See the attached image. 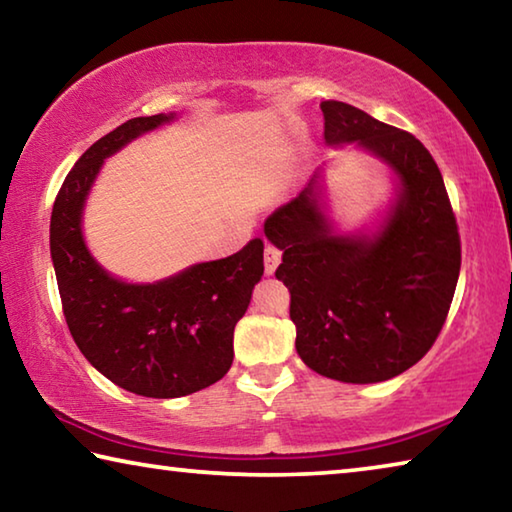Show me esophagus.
<instances>
[{
  "label": "esophagus",
  "instance_id": "1",
  "mask_svg": "<svg viewBox=\"0 0 512 512\" xmlns=\"http://www.w3.org/2000/svg\"><path fill=\"white\" fill-rule=\"evenodd\" d=\"M282 262V250L273 246V244H266V250H264V271L266 275H273L275 268L280 266Z\"/></svg>",
  "mask_w": 512,
  "mask_h": 512
}]
</instances>
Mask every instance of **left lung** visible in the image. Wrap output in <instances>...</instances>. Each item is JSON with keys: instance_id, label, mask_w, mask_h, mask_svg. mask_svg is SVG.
<instances>
[{"instance_id": "8db88e82", "label": "left lung", "mask_w": 512, "mask_h": 512, "mask_svg": "<svg viewBox=\"0 0 512 512\" xmlns=\"http://www.w3.org/2000/svg\"><path fill=\"white\" fill-rule=\"evenodd\" d=\"M325 142H359L400 173L402 192L377 237L332 235L316 180L264 223L284 250L275 277L291 293L296 350L318 375L375 384L436 343L461 271V237L440 169L420 140L343 101L320 103Z\"/></svg>"}]
</instances>
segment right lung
Instances as JSON below:
<instances>
[{"label":"right lung","instance_id":"add662e5","mask_svg":"<svg viewBox=\"0 0 512 512\" xmlns=\"http://www.w3.org/2000/svg\"><path fill=\"white\" fill-rule=\"evenodd\" d=\"M173 115L128 119L85 151L51 210L49 244L69 334L103 377L144 397H183L232 366V336L264 273V244L196 264L158 284H126L90 257L81 212L103 158Z\"/></svg>","mask_w":512,"mask_h":512}]
</instances>
